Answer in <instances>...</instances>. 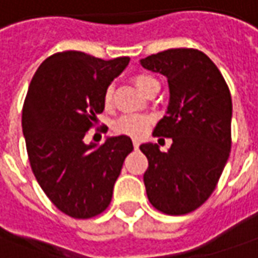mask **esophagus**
<instances>
[{
    "label": "esophagus",
    "instance_id": "esophagus-1",
    "mask_svg": "<svg viewBox=\"0 0 258 258\" xmlns=\"http://www.w3.org/2000/svg\"><path fill=\"white\" fill-rule=\"evenodd\" d=\"M140 146V143H139V140H136V139H133V147L135 149H139Z\"/></svg>",
    "mask_w": 258,
    "mask_h": 258
}]
</instances>
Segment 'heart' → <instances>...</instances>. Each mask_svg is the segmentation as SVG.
Instances as JSON below:
<instances>
[{"label":"heart","mask_w":258,"mask_h":258,"mask_svg":"<svg viewBox=\"0 0 258 258\" xmlns=\"http://www.w3.org/2000/svg\"><path fill=\"white\" fill-rule=\"evenodd\" d=\"M133 83L138 87L142 94L149 95L154 91H159L160 83L156 77H153L152 74L147 73H138L132 77ZM112 101H113V87L109 85L106 87L104 91V104L105 106H111ZM152 125V119L147 116H142V115H125L122 118H119L113 129L120 135H127V136H133V138H140L149 131V127Z\"/></svg>","instance_id":"b5f03b06"}]
</instances>
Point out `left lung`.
Segmentation results:
<instances>
[{"mask_svg":"<svg viewBox=\"0 0 258 258\" xmlns=\"http://www.w3.org/2000/svg\"><path fill=\"white\" fill-rule=\"evenodd\" d=\"M161 73L170 87L167 115L154 136L171 138L168 152L145 143L147 198L167 215L192 212L212 195L232 147V97L225 78L205 53L168 49L140 60Z\"/></svg>","mask_w":258,"mask_h":258,"instance_id":"obj_1","label":"left lung"}]
</instances>
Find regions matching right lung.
I'll use <instances>...</instances> for the list:
<instances>
[{
	"instance_id": "right-lung-1",
	"label": "right lung",
	"mask_w": 258,
	"mask_h": 258,
	"mask_svg": "<svg viewBox=\"0 0 258 258\" xmlns=\"http://www.w3.org/2000/svg\"><path fill=\"white\" fill-rule=\"evenodd\" d=\"M127 63L129 57L58 51L39 66L26 94L22 131L32 171L53 205L74 219H90L109 207L133 150L125 135L99 147L84 142L104 111V91Z\"/></svg>"
}]
</instances>
